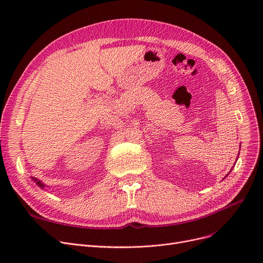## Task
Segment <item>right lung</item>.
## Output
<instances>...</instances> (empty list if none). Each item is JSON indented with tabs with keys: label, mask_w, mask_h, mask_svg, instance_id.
<instances>
[{
	"label": "right lung",
	"mask_w": 263,
	"mask_h": 263,
	"mask_svg": "<svg viewBox=\"0 0 263 263\" xmlns=\"http://www.w3.org/2000/svg\"><path fill=\"white\" fill-rule=\"evenodd\" d=\"M34 180H35V181L37 182V184H38V185H39L40 187H44V186H45V185H44V183H41L40 181H38V180H37V179H34Z\"/></svg>",
	"instance_id": "right-lung-1"
}]
</instances>
